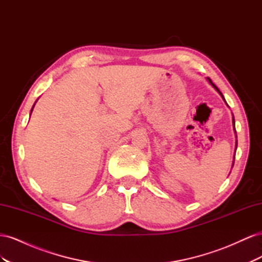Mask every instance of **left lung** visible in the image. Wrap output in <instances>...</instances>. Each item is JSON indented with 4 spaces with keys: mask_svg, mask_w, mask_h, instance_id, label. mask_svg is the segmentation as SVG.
Here are the masks:
<instances>
[{
    "mask_svg": "<svg viewBox=\"0 0 262 262\" xmlns=\"http://www.w3.org/2000/svg\"><path fill=\"white\" fill-rule=\"evenodd\" d=\"M207 80H208V81H209V83H210V84H211V85H212V86L214 87V89H215V90H216V92H217V93H219V94L221 95V96H222V98H223V100L225 101V98H224V96H223V94H222V93L220 92V90L217 89V87H216L215 85H214V84L212 83V81L210 80V78H209V77L207 78ZM225 102H226V101H225ZM226 105H227V104H226ZM233 124H234V130H235V120H234V117H233ZM235 132H236V131H235ZM236 147H237V142H236ZM233 165H234V164H233Z\"/></svg>",
    "mask_w": 262,
    "mask_h": 262,
    "instance_id": "8db88e82",
    "label": "left lung"
}]
</instances>
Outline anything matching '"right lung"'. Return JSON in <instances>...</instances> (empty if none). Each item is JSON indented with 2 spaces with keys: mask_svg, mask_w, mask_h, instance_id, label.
Segmentation results:
<instances>
[{
  "mask_svg": "<svg viewBox=\"0 0 262 262\" xmlns=\"http://www.w3.org/2000/svg\"><path fill=\"white\" fill-rule=\"evenodd\" d=\"M35 106V105H34ZM34 106H33V108H34ZM31 112H33V109H31Z\"/></svg>",
  "mask_w": 262,
  "mask_h": 262,
  "instance_id": "add662e5",
  "label": "right lung"
}]
</instances>
